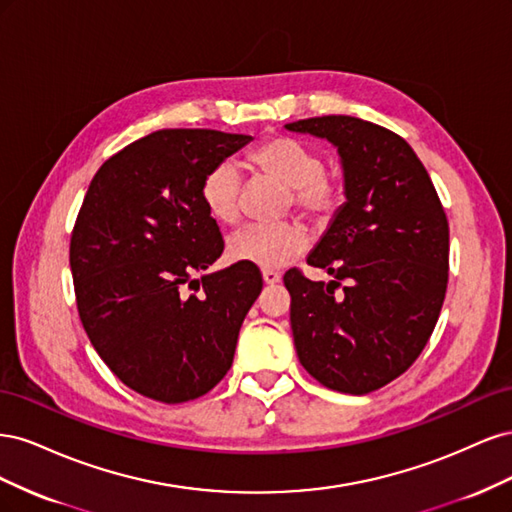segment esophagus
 <instances>
[{
	"instance_id": "esophagus-1",
	"label": "esophagus",
	"mask_w": 512,
	"mask_h": 512,
	"mask_svg": "<svg viewBox=\"0 0 512 512\" xmlns=\"http://www.w3.org/2000/svg\"><path fill=\"white\" fill-rule=\"evenodd\" d=\"M262 280H265V284L273 286V284L282 280V275H280V271H275V269H262Z\"/></svg>"
}]
</instances>
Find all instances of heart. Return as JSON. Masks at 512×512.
I'll use <instances>...</instances> for the list:
<instances>
[{
	"instance_id": "1",
	"label": "heart",
	"mask_w": 512,
	"mask_h": 512,
	"mask_svg": "<svg viewBox=\"0 0 512 512\" xmlns=\"http://www.w3.org/2000/svg\"><path fill=\"white\" fill-rule=\"evenodd\" d=\"M250 162L258 173L288 188L292 207L314 222H327L342 205V181L324 173L320 153L288 136H273L260 143ZM200 198L211 218L232 226L241 218L239 168L224 160L215 164L200 185ZM307 245V232L297 222L275 226H245L228 239L230 258L256 267H280L297 258Z\"/></svg>"
}]
</instances>
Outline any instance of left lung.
Wrapping results in <instances>:
<instances>
[{"instance_id": "8db88e82", "label": "left lung", "mask_w": 512, "mask_h": 512, "mask_svg": "<svg viewBox=\"0 0 512 512\" xmlns=\"http://www.w3.org/2000/svg\"><path fill=\"white\" fill-rule=\"evenodd\" d=\"M286 130L337 147L346 194L307 256L333 280L284 275L294 348L327 389L365 395L404 374L436 327L448 284L446 213L423 162L395 132L348 115Z\"/></svg>"}]
</instances>
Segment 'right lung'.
<instances>
[{"instance_id":"1","label":"right lung","mask_w":512,"mask_h":512,"mask_svg":"<svg viewBox=\"0 0 512 512\" xmlns=\"http://www.w3.org/2000/svg\"><path fill=\"white\" fill-rule=\"evenodd\" d=\"M250 141L185 128L138 138L100 166L76 218L70 269L89 342L123 384L162 404L226 376L262 290L250 262L194 277L224 252L200 185Z\"/></svg>"}]
</instances>
